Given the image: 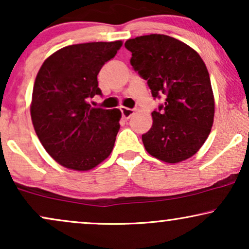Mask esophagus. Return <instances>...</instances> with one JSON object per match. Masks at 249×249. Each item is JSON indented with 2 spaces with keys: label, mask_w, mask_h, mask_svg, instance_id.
<instances>
[{
  "label": "esophagus",
  "mask_w": 249,
  "mask_h": 249,
  "mask_svg": "<svg viewBox=\"0 0 249 249\" xmlns=\"http://www.w3.org/2000/svg\"><path fill=\"white\" fill-rule=\"evenodd\" d=\"M121 111H122V116H123V118H125V119H128V118L131 117L132 115L134 114V110H133V109L125 108V107H122V108H121Z\"/></svg>",
  "instance_id": "1"
}]
</instances>
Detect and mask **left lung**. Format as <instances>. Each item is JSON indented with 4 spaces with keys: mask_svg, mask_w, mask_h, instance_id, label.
I'll list each match as a JSON object with an SVG mask.
<instances>
[{
    "mask_svg": "<svg viewBox=\"0 0 249 249\" xmlns=\"http://www.w3.org/2000/svg\"><path fill=\"white\" fill-rule=\"evenodd\" d=\"M131 64L154 97L165 95L164 106L152 112L153 125L142 135L148 154L179 163L199 152L212 131L215 99L206 64L182 41L164 34L128 39Z\"/></svg>",
    "mask_w": 249,
    "mask_h": 249,
    "instance_id": "1",
    "label": "left lung"
}]
</instances>
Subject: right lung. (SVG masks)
I'll return each instance as SVG.
<instances>
[{
	"label": "right lung",
	"mask_w": 249,
	"mask_h": 249,
	"mask_svg": "<svg viewBox=\"0 0 249 249\" xmlns=\"http://www.w3.org/2000/svg\"><path fill=\"white\" fill-rule=\"evenodd\" d=\"M121 40L61 48L46 58L34 81L31 118L41 144L58 164L88 171L112 152L122 114L92 108L101 95L97 74L121 49Z\"/></svg>",
	"instance_id": "right-lung-1"
}]
</instances>
